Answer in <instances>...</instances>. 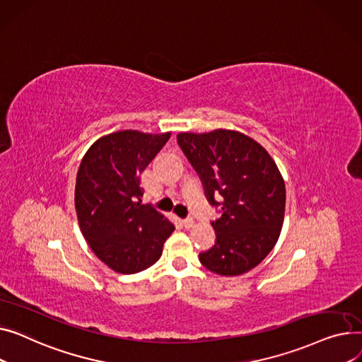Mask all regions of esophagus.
Here are the masks:
<instances>
[{
    "mask_svg": "<svg viewBox=\"0 0 362 362\" xmlns=\"http://www.w3.org/2000/svg\"><path fill=\"white\" fill-rule=\"evenodd\" d=\"M182 225H184L187 229H189V228H193V226H194V221L191 219V218L184 219V221H182Z\"/></svg>",
    "mask_w": 362,
    "mask_h": 362,
    "instance_id": "esophagus-1",
    "label": "esophagus"
}]
</instances>
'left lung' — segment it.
Wrapping results in <instances>:
<instances>
[{"mask_svg": "<svg viewBox=\"0 0 362 362\" xmlns=\"http://www.w3.org/2000/svg\"><path fill=\"white\" fill-rule=\"evenodd\" d=\"M177 139L209 203L222 207V216L211 222L216 243L200 252L202 264L221 276L247 273L279 240L286 200L282 174L266 148L244 133L219 129Z\"/></svg>", "mask_w": 362, "mask_h": 362, "instance_id": "left-lung-1", "label": "left lung"}]
</instances>
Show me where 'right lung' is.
<instances>
[{
  "instance_id": "right-lung-1",
  "label": "right lung",
  "mask_w": 362,
  "mask_h": 362,
  "mask_svg": "<svg viewBox=\"0 0 362 362\" xmlns=\"http://www.w3.org/2000/svg\"><path fill=\"white\" fill-rule=\"evenodd\" d=\"M171 133L121 130L98 139L83 156L76 180L78 226L95 256L117 273L132 274L162 256L174 223L141 204L140 175Z\"/></svg>"
}]
</instances>
